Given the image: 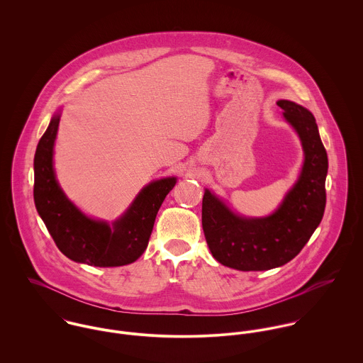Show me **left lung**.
Listing matches in <instances>:
<instances>
[{
  "label": "left lung",
  "instance_id": "left-lung-1",
  "mask_svg": "<svg viewBox=\"0 0 363 363\" xmlns=\"http://www.w3.org/2000/svg\"><path fill=\"white\" fill-rule=\"evenodd\" d=\"M285 120L298 133L303 166L282 203L268 216L233 212L206 189L203 229L213 259L239 271H265L295 259L323 219L328 159L315 118L301 104L281 99Z\"/></svg>",
  "mask_w": 363,
  "mask_h": 363
}]
</instances>
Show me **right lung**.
Segmentation results:
<instances>
[{
	"label": "right lung",
	"mask_w": 363,
	"mask_h": 363,
	"mask_svg": "<svg viewBox=\"0 0 363 363\" xmlns=\"http://www.w3.org/2000/svg\"><path fill=\"white\" fill-rule=\"evenodd\" d=\"M60 111L40 138L35 160V206L60 252L75 262L94 267H120L134 262L145 252L156 213L177 177H163L147 184L127 211L108 223L85 215L60 187L54 166V143Z\"/></svg>",
	"instance_id": "1"
}]
</instances>
